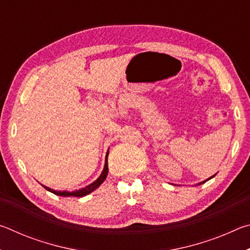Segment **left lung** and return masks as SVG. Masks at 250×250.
Returning a JSON list of instances; mask_svg holds the SVG:
<instances>
[{"mask_svg": "<svg viewBox=\"0 0 250 250\" xmlns=\"http://www.w3.org/2000/svg\"><path fill=\"white\" fill-rule=\"evenodd\" d=\"M213 176H214V175H213ZM213 176H211V177H213ZM211 177H209V179H207V181H208V180H210V179H211ZM205 182H206V181H203V182H202V183H205ZM202 183H200V184H202Z\"/></svg>", "mask_w": 250, "mask_h": 250, "instance_id": "8db88e82", "label": "left lung"}]
</instances>
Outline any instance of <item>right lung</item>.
<instances>
[{
	"label": "right lung",
	"instance_id": "1",
	"mask_svg": "<svg viewBox=\"0 0 250 250\" xmlns=\"http://www.w3.org/2000/svg\"><path fill=\"white\" fill-rule=\"evenodd\" d=\"M108 153H109V152H107V155H105V163H104V167L103 173H101V175L98 177V180H96L94 183H91L90 185L86 186L84 188H82V189H79V191H75V192H66V191L61 192V191H55V189H52L49 188H46V186H44V185L43 186L46 189H47V191L56 194V195H59V196L83 197L84 195H87V194H89L92 191H95L97 188H99L100 184L103 183V182L105 180V177H107V175H108Z\"/></svg>",
	"mask_w": 250,
	"mask_h": 250
}]
</instances>
